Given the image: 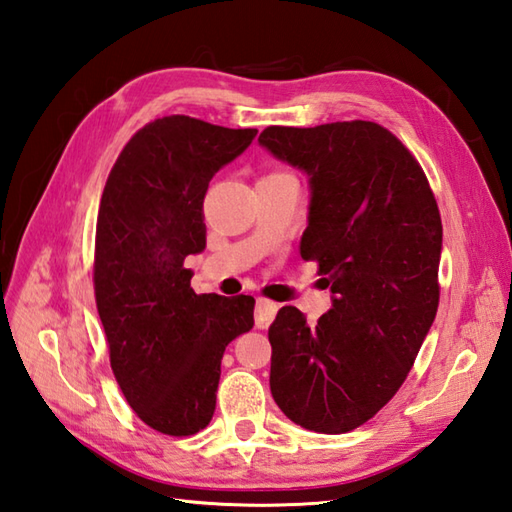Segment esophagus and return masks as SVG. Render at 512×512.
<instances>
[{"instance_id":"esophagus-1","label":"esophagus","mask_w":512,"mask_h":512,"mask_svg":"<svg viewBox=\"0 0 512 512\" xmlns=\"http://www.w3.org/2000/svg\"><path fill=\"white\" fill-rule=\"evenodd\" d=\"M276 313H278L276 302H269L265 298L256 300V326L258 328H267L271 322H274Z\"/></svg>"}]
</instances>
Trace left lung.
<instances>
[{
	"mask_svg": "<svg viewBox=\"0 0 512 512\" xmlns=\"http://www.w3.org/2000/svg\"><path fill=\"white\" fill-rule=\"evenodd\" d=\"M258 144L309 179L300 254L331 302L317 324L282 306L269 388L295 425L346 434L401 388L438 311L442 223L423 168L377 122L267 127Z\"/></svg>",
	"mask_w": 512,
	"mask_h": 512,
	"instance_id": "8db88e82",
	"label": "left lung"
}]
</instances>
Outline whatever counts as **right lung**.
<instances>
[{
	"label": "right lung",
	"mask_w": 512,
	"mask_h": 512,
	"mask_svg": "<svg viewBox=\"0 0 512 512\" xmlns=\"http://www.w3.org/2000/svg\"><path fill=\"white\" fill-rule=\"evenodd\" d=\"M256 133L160 118L124 146L102 192L94 289L111 370L133 412L168 436L210 423L225 346L254 326L252 295H197L184 260L206 249L210 179Z\"/></svg>",
	"instance_id": "right-lung-1"
}]
</instances>
